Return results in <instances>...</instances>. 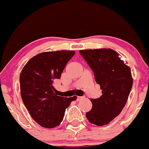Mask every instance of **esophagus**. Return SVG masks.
Listing matches in <instances>:
<instances>
[{
	"label": "esophagus",
	"instance_id": "obj_1",
	"mask_svg": "<svg viewBox=\"0 0 149 149\" xmlns=\"http://www.w3.org/2000/svg\"><path fill=\"white\" fill-rule=\"evenodd\" d=\"M82 98H83V97H82V96H77V101H80L81 99H82Z\"/></svg>",
	"mask_w": 149,
	"mask_h": 149
}]
</instances>
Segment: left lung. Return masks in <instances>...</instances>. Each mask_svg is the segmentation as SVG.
<instances>
[{
	"label": "left lung",
	"mask_w": 149,
	"mask_h": 149,
	"mask_svg": "<svg viewBox=\"0 0 149 149\" xmlns=\"http://www.w3.org/2000/svg\"><path fill=\"white\" fill-rule=\"evenodd\" d=\"M79 54L102 90L100 98L91 100L93 107L86 117L98 126L109 124L120 114L127 101L132 86L130 68L112 49L82 50Z\"/></svg>",
	"instance_id": "1"
}]
</instances>
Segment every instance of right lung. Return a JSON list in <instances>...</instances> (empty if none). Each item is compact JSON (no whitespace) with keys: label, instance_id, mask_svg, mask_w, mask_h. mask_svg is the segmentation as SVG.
<instances>
[{"label":"right lung","instance_id":"add662e5","mask_svg":"<svg viewBox=\"0 0 149 149\" xmlns=\"http://www.w3.org/2000/svg\"><path fill=\"white\" fill-rule=\"evenodd\" d=\"M74 51L44 52L32 57L20 74V91L25 107L40 126L52 128L61 124L66 109L76 96L57 95L53 86L60 79Z\"/></svg>","mask_w":149,"mask_h":149}]
</instances>
